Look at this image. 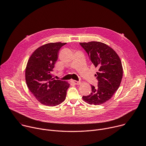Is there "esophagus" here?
I'll return each instance as SVG.
<instances>
[{
  "label": "esophagus",
  "instance_id": "obj_1",
  "mask_svg": "<svg viewBox=\"0 0 146 146\" xmlns=\"http://www.w3.org/2000/svg\"><path fill=\"white\" fill-rule=\"evenodd\" d=\"M73 83V84H75V85H79L80 84V81H76V80H72L71 81Z\"/></svg>",
  "mask_w": 146,
  "mask_h": 146
}]
</instances>
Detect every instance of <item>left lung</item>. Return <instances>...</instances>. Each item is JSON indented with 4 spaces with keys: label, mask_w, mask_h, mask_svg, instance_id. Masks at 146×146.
Here are the masks:
<instances>
[{
    "label": "left lung",
    "mask_w": 146,
    "mask_h": 146,
    "mask_svg": "<svg viewBox=\"0 0 146 146\" xmlns=\"http://www.w3.org/2000/svg\"><path fill=\"white\" fill-rule=\"evenodd\" d=\"M80 44L98 69L95 74L98 86H91V94L83 96L82 99L90 105H101L110 99L120 86L123 74L121 59L112 48L103 43L91 41Z\"/></svg>",
    "instance_id": "left-lung-1"
}]
</instances>
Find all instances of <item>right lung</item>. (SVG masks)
Instances as JSON below:
<instances>
[{"label":"right lung","mask_w":146,"mask_h":146,"mask_svg":"<svg viewBox=\"0 0 146 146\" xmlns=\"http://www.w3.org/2000/svg\"><path fill=\"white\" fill-rule=\"evenodd\" d=\"M66 43H50L37 48L30 56L25 69L27 86L43 105L55 106L66 98L70 84L55 80L51 72L58 58L60 48Z\"/></svg>","instance_id":"right-lung-1"}]
</instances>
